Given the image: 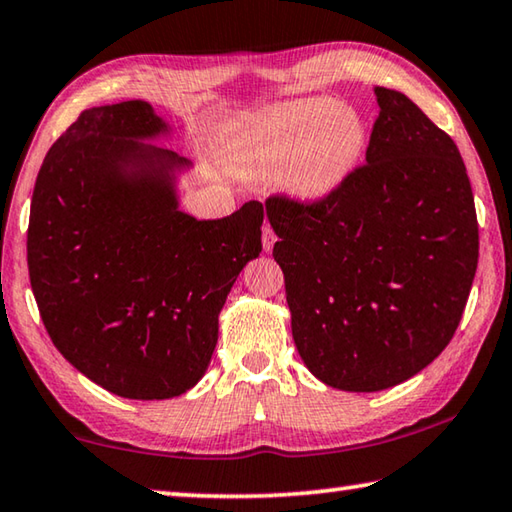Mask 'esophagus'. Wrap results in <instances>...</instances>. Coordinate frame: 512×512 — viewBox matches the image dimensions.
I'll list each match as a JSON object with an SVG mask.
<instances>
[{
  "label": "esophagus",
  "mask_w": 512,
  "mask_h": 512,
  "mask_svg": "<svg viewBox=\"0 0 512 512\" xmlns=\"http://www.w3.org/2000/svg\"><path fill=\"white\" fill-rule=\"evenodd\" d=\"M275 241H277V237H275L273 228H271V225H268V223H264V230H262V244H264V250H266V253H271L273 246H275Z\"/></svg>",
  "instance_id": "obj_1"
}]
</instances>
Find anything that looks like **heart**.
<instances>
[{
    "instance_id": "b5f03b06",
    "label": "heart",
    "mask_w": 512,
    "mask_h": 512,
    "mask_svg": "<svg viewBox=\"0 0 512 512\" xmlns=\"http://www.w3.org/2000/svg\"><path fill=\"white\" fill-rule=\"evenodd\" d=\"M223 140L246 176L282 171L284 192L300 203H318L357 169L368 126L359 110L332 97H307L232 121Z\"/></svg>"
}]
</instances>
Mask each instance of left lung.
<instances>
[{"label":"left lung","instance_id":"obj_1","mask_svg":"<svg viewBox=\"0 0 512 512\" xmlns=\"http://www.w3.org/2000/svg\"><path fill=\"white\" fill-rule=\"evenodd\" d=\"M366 164L325 201H266L298 354L323 384L375 393L452 341L479 262V225L452 137L406 94L375 88Z\"/></svg>","mask_w":512,"mask_h":512}]
</instances>
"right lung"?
<instances>
[{
	"label": "right lung",
	"instance_id": "right-lung-1",
	"mask_svg": "<svg viewBox=\"0 0 512 512\" xmlns=\"http://www.w3.org/2000/svg\"><path fill=\"white\" fill-rule=\"evenodd\" d=\"M171 126L149 101L83 110L31 198L27 262L58 352L106 391L169 400L210 366L232 284L262 253V203L198 221L180 210L192 162L146 144Z\"/></svg>",
	"mask_w": 512,
	"mask_h": 512
}]
</instances>
